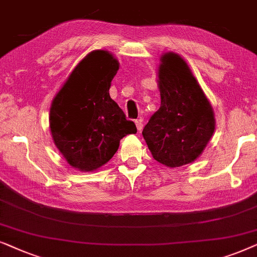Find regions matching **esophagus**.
<instances>
[{
    "mask_svg": "<svg viewBox=\"0 0 257 257\" xmlns=\"http://www.w3.org/2000/svg\"><path fill=\"white\" fill-rule=\"evenodd\" d=\"M135 123H136V126H138V131L141 132L142 129H143V119H142V118L136 119Z\"/></svg>",
    "mask_w": 257,
    "mask_h": 257,
    "instance_id": "obj_1",
    "label": "esophagus"
}]
</instances>
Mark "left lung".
<instances>
[{
  "instance_id": "obj_1",
  "label": "left lung",
  "mask_w": 257,
  "mask_h": 257,
  "mask_svg": "<svg viewBox=\"0 0 257 257\" xmlns=\"http://www.w3.org/2000/svg\"><path fill=\"white\" fill-rule=\"evenodd\" d=\"M159 85L161 107L142 135L157 162L170 168L181 167L196 160L213 136V108L177 54L163 55Z\"/></svg>"
}]
</instances>
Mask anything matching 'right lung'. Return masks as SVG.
<instances>
[{
    "label": "right lung",
    "instance_id": "1",
    "mask_svg": "<svg viewBox=\"0 0 257 257\" xmlns=\"http://www.w3.org/2000/svg\"><path fill=\"white\" fill-rule=\"evenodd\" d=\"M117 60L104 50L88 54L73 70L50 108L54 142L74 168L91 172L108 162L119 141L138 132L109 95Z\"/></svg>",
    "mask_w": 257,
    "mask_h": 257
}]
</instances>
